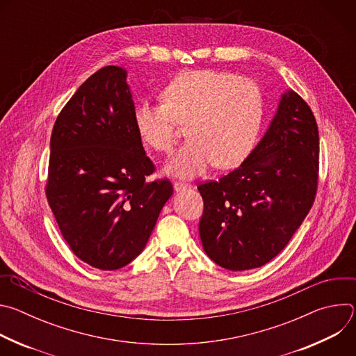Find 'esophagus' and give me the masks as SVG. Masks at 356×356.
<instances>
[{
	"instance_id": "1",
	"label": "esophagus",
	"mask_w": 356,
	"mask_h": 356,
	"mask_svg": "<svg viewBox=\"0 0 356 356\" xmlns=\"http://www.w3.org/2000/svg\"><path fill=\"white\" fill-rule=\"evenodd\" d=\"M191 187V184H188V183H184V181H175V184H173V188H175V191H183V190H186V188H190Z\"/></svg>"
}]
</instances>
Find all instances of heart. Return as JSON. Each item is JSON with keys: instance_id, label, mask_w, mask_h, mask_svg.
Instances as JSON below:
<instances>
[{"instance_id": "1", "label": "heart", "mask_w": 356, "mask_h": 356, "mask_svg": "<svg viewBox=\"0 0 356 356\" xmlns=\"http://www.w3.org/2000/svg\"><path fill=\"white\" fill-rule=\"evenodd\" d=\"M163 104L140 101L134 124L152 149L170 150L177 124H187L188 138L168 161L165 170L190 179L213 163L220 169L239 165L257 142L264 98L249 79L217 70H187L162 91Z\"/></svg>"}]
</instances>
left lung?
Segmentation results:
<instances>
[{
  "instance_id": "1",
  "label": "left lung",
  "mask_w": 356,
  "mask_h": 356,
  "mask_svg": "<svg viewBox=\"0 0 356 356\" xmlns=\"http://www.w3.org/2000/svg\"><path fill=\"white\" fill-rule=\"evenodd\" d=\"M318 128L293 90L282 92L265 135L239 168L200 184L198 231L207 257L241 272L266 265L309 214L317 191Z\"/></svg>"
}]
</instances>
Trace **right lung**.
<instances>
[{"label":"right lung","mask_w":356,"mask_h":356,"mask_svg":"<svg viewBox=\"0 0 356 356\" xmlns=\"http://www.w3.org/2000/svg\"><path fill=\"white\" fill-rule=\"evenodd\" d=\"M128 72L90 76L59 114L50 136L46 197L74 255L101 270L131 264L173 194L155 170L134 124Z\"/></svg>","instance_id":"right-lung-1"}]
</instances>
